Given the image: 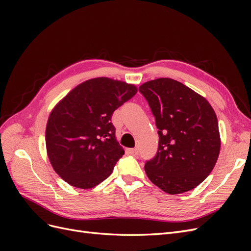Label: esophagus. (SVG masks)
I'll use <instances>...</instances> for the list:
<instances>
[{
  "label": "esophagus",
  "mask_w": 251,
  "mask_h": 251,
  "mask_svg": "<svg viewBox=\"0 0 251 251\" xmlns=\"http://www.w3.org/2000/svg\"><path fill=\"white\" fill-rule=\"evenodd\" d=\"M128 153H130V154H131L132 156H134V157H137L138 154H139V151H138L137 148L130 149V150H128Z\"/></svg>",
  "instance_id": "1"
}]
</instances>
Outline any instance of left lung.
I'll return each mask as SVG.
<instances>
[{
  "mask_svg": "<svg viewBox=\"0 0 251 251\" xmlns=\"http://www.w3.org/2000/svg\"><path fill=\"white\" fill-rule=\"evenodd\" d=\"M139 92L155 116L159 135L157 154L144 165L147 176L170 195L194 189L215 168L221 148L214 109L172 78L144 82Z\"/></svg>",
  "mask_w": 251,
  "mask_h": 251,
  "instance_id": "1",
  "label": "left lung"
}]
</instances>
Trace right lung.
Instances as JSON below:
<instances>
[{
  "label": "right lung",
  "instance_id": "right-lung-1",
  "mask_svg": "<svg viewBox=\"0 0 251 251\" xmlns=\"http://www.w3.org/2000/svg\"><path fill=\"white\" fill-rule=\"evenodd\" d=\"M136 93L135 85L97 77L79 83L53 108L46 126L47 155L67 183L88 189L112 174L125 150L111 118Z\"/></svg>",
  "mask_w": 251,
  "mask_h": 251
}]
</instances>
